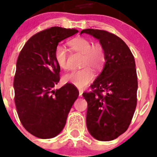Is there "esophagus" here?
<instances>
[{"label":"esophagus","instance_id":"34e87169","mask_svg":"<svg viewBox=\"0 0 157 157\" xmlns=\"http://www.w3.org/2000/svg\"><path fill=\"white\" fill-rule=\"evenodd\" d=\"M82 93H83L82 90H79V96H82Z\"/></svg>","mask_w":157,"mask_h":157}]
</instances>
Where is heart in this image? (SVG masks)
I'll return each instance as SVG.
<instances>
[{"instance_id":"b5f03b06","label":"heart","mask_w":157,"mask_h":157,"mask_svg":"<svg viewBox=\"0 0 157 157\" xmlns=\"http://www.w3.org/2000/svg\"><path fill=\"white\" fill-rule=\"evenodd\" d=\"M68 45L73 51L84 55L82 66H89L95 71L102 67L105 61V54L102 46L93 42L84 37H77L68 42ZM55 60L62 69L67 67V51L62 45L56 46L54 52ZM93 72L90 67H86L80 71H72L63 77L64 83L73 84L78 89H83L93 80Z\"/></svg>"}]
</instances>
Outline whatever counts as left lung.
<instances>
[{"label":"left lung","mask_w":157,"mask_h":157,"mask_svg":"<svg viewBox=\"0 0 157 157\" xmlns=\"http://www.w3.org/2000/svg\"><path fill=\"white\" fill-rule=\"evenodd\" d=\"M83 33L99 40L106 62L91 85L93 91L83 93L87 102L86 127L98 140H113L127 130L137 106L135 61L129 48L116 35L93 29Z\"/></svg>","instance_id":"obj_1"}]
</instances>
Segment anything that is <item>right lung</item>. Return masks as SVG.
<instances>
[{
    "instance_id": "1",
    "label": "right lung",
    "mask_w": 157,
    "mask_h": 157,
    "mask_svg": "<svg viewBox=\"0 0 157 157\" xmlns=\"http://www.w3.org/2000/svg\"><path fill=\"white\" fill-rule=\"evenodd\" d=\"M75 29L51 27L34 34L18 56L14 79V102L18 117L29 133L41 139L55 137L65 126L78 91L59 82L60 67L54 52L59 42L73 36Z\"/></svg>"
}]
</instances>
